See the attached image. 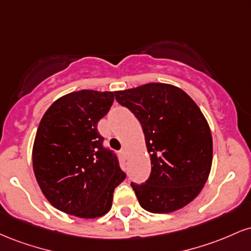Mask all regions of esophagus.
I'll return each mask as SVG.
<instances>
[{"mask_svg":"<svg viewBox=\"0 0 251 251\" xmlns=\"http://www.w3.org/2000/svg\"><path fill=\"white\" fill-rule=\"evenodd\" d=\"M120 153H122V155L124 158H127V150H126V148H123L122 150H120Z\"/></svg>","mask_w":251,"mask_h":251,"instance_id":"1","label":"esophagus"}]
</instances>
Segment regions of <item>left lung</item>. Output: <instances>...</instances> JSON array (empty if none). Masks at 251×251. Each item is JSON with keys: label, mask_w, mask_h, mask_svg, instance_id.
<instances>
[{"label": "left lung", "mask_w": 251, "mask_h": 251, "mask_svg": "<svg viewBox=\"0 0 251 251\" xmlns=\"http://www.w3.org/2000/svg\"><path fill=\"white\" fill-rule=\"evenodd\" d=\"M142 124L151 157L145 183L132 181L140 206L153 214L183 208L197 197L212 164V138L200 107L180 88L148 83L116 92Z\"/></svg>", "instance_id": "obj_1"}]
</instances>
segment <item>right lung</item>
<instances>
[{
    "instance_id": "1",
    "label": "right lung",
    "mask_w": 251,
    "mask_h": 251,
    "mask_svg": "<svg viewBox=\"0 0 251 251\" xmlns=\"http://www.w3.org/2000/svg\"><path fill=\"white\" fill-rule=\"evenodd\" d=\"M116 92L82 89L60 98L43 114L33 148V168L48 201L68 215L107 214L125 179L117 153L103 146L98 123Z\"/></svg>"
}]
</instances>
